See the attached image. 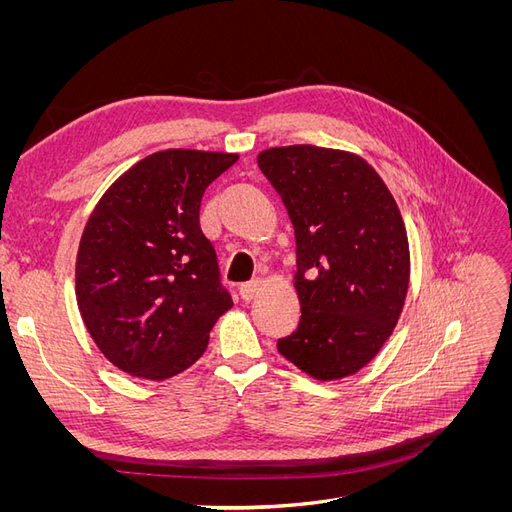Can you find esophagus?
<instances>
[{
  "instance_id": "obj_1",
  "label": "esophagus",
  "mask_w": 512,
  "mask_h": 512,
  "mask_svg": "<svg viewBox=\"0 0 512 512\" xmlns=\"http://www.w3.org/2000/svg\"><path fill=\"white\" fill-rule=\"evenodd\" d=\"M258 290H260V282H247V284H241V288H239V294H241V299L243 301H252L256 294H258Z\"/></svg>"
}]
</instances>
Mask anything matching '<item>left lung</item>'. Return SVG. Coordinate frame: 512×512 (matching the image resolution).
I'll return each mask as SVG.
<instances>
[{"mask_svg": "<svg viewBox=\"0 0 512 512\" xmlns=\"http://www.w3.org/2000/svg\"><path fill=\"white\" fill-rule=\"evenodd\" d=\"M258 166L297 239L299 327L277 350L318 380L367 365L393 333L410 280L406 226L365 160L314 145L262 151Z\"/></svg>", "mask_w": 512, "mask_h": 512, "instance_id": "left-lung-1", "label": "left lung"}]
</instances>
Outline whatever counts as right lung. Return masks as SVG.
I'll return each mask as SVG.
<instances>
[{
    "label": "right lung",
    "instance_id": "right-lung-1",
    "mask_svg": "<svg viewBox=\"0 0 512 512\" xmlns=\"http://www.w3.org/2000/svg\"><path fill=\"white\" fill-rule=\"evenodd\" d=\"M235 162V153L158 151L121 175L91 213L76 301L96 346L126 374H181L232 307L198 211L209 183Z\"/></svg>",
    "mask_w": 512,
    "mask_h": 512
}]
</instances>
